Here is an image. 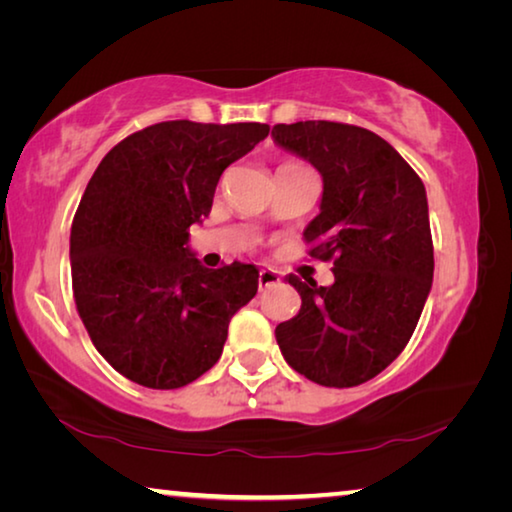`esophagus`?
<instances>
[{"label": "esophagus", "instance_id": "obj_1", "mask_svg": "<svg viewBox=\"0 0 512 512\" xmlns=\"http://www.w3.org/2000/svg\"><path fill=\"white\" fill-rule=\"evenodd\" d=\"M277 282H280V273H277L275 268H271V266L259 268V291L273 287V284H277Z\"/></svg>", "mask_w": 512, "mask_h": 512}]
</instances>
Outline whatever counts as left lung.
Segmentation results:
<instances>
[{"mask_svg": "<svg viewBox=\"0 0 512 512\" xmlns=\"http://www.w3.org/2000/svg\"><path fill=\"white\" fill-rule=\"evenodd\" d=\"M275 142L323 176L305 244L334 262V284L289 275L302 305L275 327L293 370L329 388L366 384L400 357L433 280L427 194L418 173L368 128L341 121L275 124Z\"/></svg>", "mask_w": 512, "mask_h": 512, "instance_id": "obj_1", "label": "left lung"}]
</instances>
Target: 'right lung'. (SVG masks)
<instances>
[{"label": "right lung", "instance_id": "add662e5", "mask_svg": "<svg viewBox=\"0 0 512 512\" xmlns=\"http://www.w3.org/2000/svg\"><path fill=\"white\" fill-rule=\"evenodd\" d=\"M266 135L257 121H160L112 146L85 187L69 237L76 311L101 357L135 384H192L255 298L253 264L205 268L187 237L225 167Z\"/></svg>", "mask_w": 512, "mask_h": 512}]
</instances>
